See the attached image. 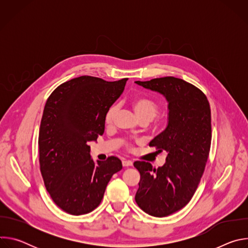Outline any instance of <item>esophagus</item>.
<instances>
[{
	"instance_id": "obj_1",
	"label": "esophagus",
	"mask_w": 248,
	"mask_h": 248,
	"mask_svg": "<svg viewBox=\"0 0 248 248\" xmlns=\"http://www.w3.org/2000/svg\"><path fill=\"white\" fill-rule=\"evenodd\" d=\"M132 162L131 161H129V160H124L123 161V166L124 167H131L132 166Z\"/></svg>"
}]
</instances>
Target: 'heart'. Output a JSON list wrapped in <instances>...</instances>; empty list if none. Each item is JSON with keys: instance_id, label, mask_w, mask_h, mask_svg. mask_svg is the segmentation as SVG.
Listing matches in <instances>:
<instances>
[{"instance_id": "1", "label": "heart", "mask_w": 248, "mask_h": 248, "mask_svg": "<svg viewBox=\"0 0 248 248\" xmlns=\"http://www.w3.org/2000/svg\"><path fill=\"white\" fill-rule=\"evenodd\" d=\"M132 108L139 120L152 121L159 113V105L150 98L147 97H137L132 101ZM118 107L112 106L105 115L106 124H111L117 114ZM129 146L128 143H126Z\"/></svg>"}]
</instances>
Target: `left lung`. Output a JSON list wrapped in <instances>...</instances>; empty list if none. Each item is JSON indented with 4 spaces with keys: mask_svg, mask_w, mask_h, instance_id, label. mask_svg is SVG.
Here are the masks:
<instances>
[{
    "mask_svg": "<svg viewBox=\"0 0 248 248\" xmlns=\"http://www.w3.org/2000/svg\"><path fill=\"white\" fill-rule=\"evenodd\" d=\"M162 94L168 101V124L149 146L167 152L166 163L155 169L136 161L140 173L137 205L154 217H166L184 208L192 198L204 172L211 146V109L205 94L173 77L135 81Z\"/></svg>",
    "mask_w": 248,
    "mask_h": 248,
    "instance_id": "obj_1",
    "label": "left lung"
}]
</instances>
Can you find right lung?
I'll return each instance as SVG.
<instances>
[{"label":"right lung","mask_w":248,"mask_h":248,"mask_svg":"<svg viewBox=\"0 0 248 248\" xmlns=\"http://www.w3.org/2000/svg\"><path fill=\"white\" fill-rule=\"evenodd\" d=\"M126 80L79 77L58 86L46 102L38 139L40 170L53 201L68 214L93 211L113 174L123 169L114 156L95 163L89 142L104 133L105 115Z\"/></svg>","instance_id":"1"}]
</instances>
